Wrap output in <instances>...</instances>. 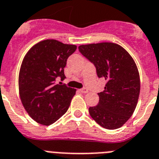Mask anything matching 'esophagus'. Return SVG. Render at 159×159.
<instances>
[{
    "label": "esophagus",
    "instance_id": "34e87169",
    "mask_svg": "<svg viewBox=\"0 0 159 159\" xmlns=\"http://www.w3.org/2000/svg\"><path fill=\"white\" fill-rule=\"evenodd\" d=\"M80 92H81V93H83V94H86V93L88 92V90L86 88H82V89H80Z\"/></svg>",
    "mask_w": 159,
    "mask_h": 159
}]
</instances>
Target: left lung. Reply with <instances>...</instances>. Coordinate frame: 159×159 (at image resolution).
I'll return each instance as SVG.
<instances>
[{"label": "left lung", "instance_id": "1", "mask_svg": "<svg viewBox=\"0 0 159 159\" xmlns=\"http://www.w3.org/2000/svg\"><path fill=\"white\" fill-rule=\"evenodd\" d=\"M78 50L94 64L98 78L107 80L99 102L89 113L107 129L120 128L132 116L140 94V77L135 62L127 51L114 43L81 45Z\"/></svg>", "mask_w": 159, "mask_h": 159}]
</instances>
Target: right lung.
<instances>
[{
  "label": "right lung",
  "mask_w": 159,
  "mask_h": 159,
  "mask_svg": "<svg viewBox=\"0 0 159 159\" xmlns=\"http://www.w3.org/2000/svg\"><path fill=\"white\" fill-rule=\"evenodd\" d=\"M77 49L55 39L41 41L28 51L20 68L18 87L21 101L34 121L50 125L65 114L76 90L65 84L64 68Z\"/></svg>",
  "instance_id": "add662e5"
}]
</instances>
